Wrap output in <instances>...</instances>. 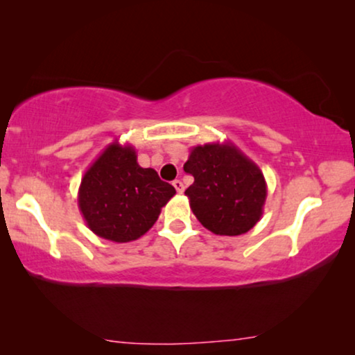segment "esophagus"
Masks as SVG:
<instances>
[{"label": "esophagus", "mask_w": 355, "mask_h": 355, "mask_svg": "<svg viewBox=\"0 0 355 355\" xmlns=\"http://www.w3.org/2000/svg\"><path fill=\"white\" fill-rule=\"evenodd\" d=\"M173 186L178 191V193H182L184 192V184L179 181V179H176V181H173Z\"/></svg>", "instance_id": "obj_1"}]
</instances>
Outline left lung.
<instances>
[{
	"instance_id": "8db88e82",
	"label": "left lung",
	"mask_w": 355,
	"mask_h": 355,
	"mask_svg": "<svg viewBox=\"0 0 355 355\" xmlns=\"http://www.w3.org/2000/svg\"><path fill=\"white\" fill-rule=\"evenodd\" d=\"M184 171L193 184L189 205L203 227L218 236H241L263 215L266 181L261 169L232 142L191 148Z\"/></svg>"
}]
</instances>
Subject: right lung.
I'll return each mask as SVG.
<instances>
[{
	"label": "right lung",
	"mask_w": 355,
	"mask_h": 355,
	"mask_svg": "<svg viewBox=\"0 0 355 355\" xmlns=\"http://www.w3.org/2000/svg\"><path fill=\"white\" fill-rule=\"evenodd\" d=\"M174 193L155 169L140 166L132 145L114 140L87 168L77 203L92 232L121 244L142 237Z\"/></svg>",
	"instance_id": "add662e5"
}]
</instances>
